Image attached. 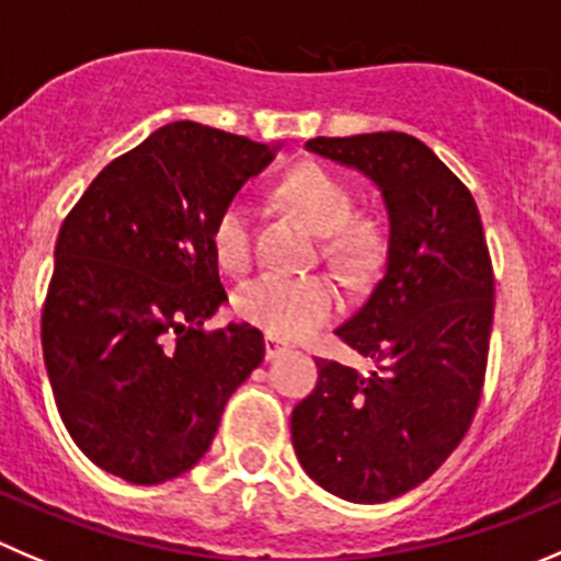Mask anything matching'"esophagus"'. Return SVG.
Listing matches in <instances>:
<instances>
[{"instance_id":"obj_1","label":"esophagus","mask_w":561,"mask_h":561,"mask_svg":"<svg viewBox=\"0 0 561 561\" xmlns=\"http://www.w3.org/2000/svg\"><path fill=\"white\" fill-rule=\"evenodd\" d=\"M264 350H266V357H280L284 355V352H289L291 350V344L286 339H280V335H266L264 339Z\"/></svg>"}]
</instances>
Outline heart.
Returning a JSON list of instances; mask_svg holds the SVG:
<instances>
[{"mask_svg": "<svg viewBox=\"0 0 561 561\" xmlns=\"http://www.w3.org/2000/svg\"><path fill=\"white\" fill-rule=\"evenodd\" d=\"M280 197L322 233V253L350 277H366L380 266L386 239L375 222L352 220L355 192L319 164H302L280 181ZM211 248L220 266L242 272L253 255V206L233 197L217 215ZM237 308L272 335H302L339 311V291L322 275L264 272L242 286Z\"/></svg>", "mask_w": 561, "mask_h": 561, "instance_id": "1", "label": "heart"}]
</instances>
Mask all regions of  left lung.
Listing matches in <instances>:
<instances>
[{
	"mask_svg": "<svg viewBox=\"0 0 561 561\" xmlns=\"http://www.w3.org/2000/svg\"><path fill=\"white\" fill-rule=\"evenodd\" d=\"M306 151L380 190L388 253L369 300L335 328L375 369L319 357L317 388L291 413V444L319 488L380 504L426 482L471 426L493 330V266L473 195L421 140L317 137Z\"/></svg>",
	"mask_w": 561,
	"mask_h": 561,
	"instance_id": "obj_1",
	"label": "left lung"
}]
</instances>
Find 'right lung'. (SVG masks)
Returning <instances> with one entry per match:
<instances>
[{
	"instance_id": "obj_1",
	"label": "right lung",
	"mask_w": 561,
	"mask_h": 561,
	"mask_svg": "<svg viewBox=\"0 0 561 561\" xmlns=\"http://www.w3.org/2000/svg\"><path fill=\"white\" fill-rule=\"evenodd\" d=\"M280 146L175 121L106 164L62 222L44 360L62 424L106 473L159 484L197 466L264 360L259 328L204 322L228 302L217 215Z\"/></svg>"
}]
</instances>
